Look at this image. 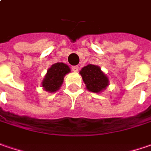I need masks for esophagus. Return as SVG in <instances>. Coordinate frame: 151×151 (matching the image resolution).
I'll return each instance as SVG.
<instances>
[{
	"mask_svg": "<svg viewBox=\"0 0 151 151\" xmlns=\"http://www.w3.org/2000/svg\"><path fill=\"white\" fill-rule=\"evenodd\" d=\"M72 70L73 72H78V66H73L72 67Z\"/></svg>",
	"mask_w": 151,
	"mask_h": 151,
	"instance_id": "obj_1",
	"label": "esophagus"
}]
</instances>
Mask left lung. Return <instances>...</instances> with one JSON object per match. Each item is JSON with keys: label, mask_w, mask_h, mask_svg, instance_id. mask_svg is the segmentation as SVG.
<instances>
[{"label": "left lung", "mask_w": 151, "mask_h": 151, "mask_svg": "<svg viewBox=\"0 0 151 151\" xmlns=\"http://www.w3.org/2000/svg\"><path fill=\"white\" fill-rule=\"evenodd\" d=\"M83 80L89 91L99 93L108 85V78L98 66L89 64L80 71Z\"/></svg>", "instance_id": "obj_1"}]
</instances>
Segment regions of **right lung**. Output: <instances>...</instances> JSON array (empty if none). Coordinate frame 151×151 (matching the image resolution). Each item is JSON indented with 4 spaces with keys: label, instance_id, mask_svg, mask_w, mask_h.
Segmentation results:
<instances>
[{
    "label": "right lung",
    "instance_id": "add662e5",
    "mask_svg": "<svg viewBox=\"0 0 151 151\" xmlns=\"http://www.w3.org/2000/svg\"><path fill=\"white\" fill-rule=\"evenodd\" d=\"M69 72V67L64 63H57L53 64L47 71V73L42 82V86L46 91L51 93L55 92L61 87L64 76Z\"/></svg>",
    "mask_w": 151,
    "mask_h": 151
}]
</instances>
